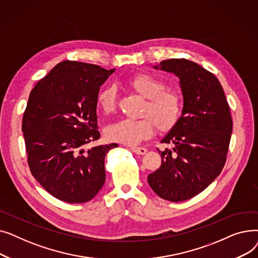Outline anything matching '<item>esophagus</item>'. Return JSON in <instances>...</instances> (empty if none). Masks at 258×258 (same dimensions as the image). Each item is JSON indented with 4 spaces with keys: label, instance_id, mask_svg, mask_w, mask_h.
Returning <instances> with one entry per match:
<instances>
[{
    "label": "esophagus",
    "instance_id": "esophagus-1",
    "mask_svg": "<svg viewBox=\"0 0 258 258\" xmlns=\"http://www.w3.org/2000/svg\"><path fill=\"white\" fill-rule=\"evenodd\" d=\"M132 151L137 155H144L147 152V150L144 147H132Z\"/></svg>",
    "mask_w": 258,
    "mask_h": 258
}]
</instances>
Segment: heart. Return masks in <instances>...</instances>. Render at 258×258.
I'll return each instance as SVG.
<instances>
[{"mask_svg":"<svg viewBox=\"0 0 258 258\" xmlns=\"http://www.w3.org/2000/svg\"><path fill=\"white\" fill-rule=\"evenodd\" d=\"M128 88L146 99L141 115L142 119H123L111 124L105 131L106 138L117 143L136 145L151 138L156 126L166 133L179 123L184 112L182 93L151 74H138L127 81ZM97 107L104 115H112L117 110V90L113 86L102 88L96 96Z\"/></svg>","mask_w":258,"mask_h":258,"instance_id":"1","label":"heart"}]
</instances>
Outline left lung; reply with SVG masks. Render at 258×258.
I'll list each match as a JSON object with an SVG mask.
<instances>
[{"label": "left lung", "mask_w": 258, "mask_h": 258, "mask_svg": "<svg viewBox=\"0 0 258 258\" xmlns=\"http://www.w3.org/2000/svg\"><path fill=\"white\" fill-rule=\"evenodd\" d=\"M160 69L180 78L184 112L161 141L173 148H158L161 166L147 181L160 198L183 202L202 192L221 173L233 122L224 90L211 72L185 58L161 61Z\"/></svg>", "instance_id": "left-lung-1"}]
</instances>
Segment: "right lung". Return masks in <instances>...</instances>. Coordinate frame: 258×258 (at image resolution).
<instances>
[{"label": "right lung", "instance_id": "add662e5", "mask_svg": "<svg viewBox=\"0 0 258 258\" xmlns=\"http://www.w3.org/2000/svg\"><path fill=\"white\" fill-rule=\"evenodd\" d=\"M114 71L64 60L30 92L22 122L27 161L36 181L60 201L88 202L104 184L105 155L118 145L87 146L100 138L96 96Z\"/></svg>", "mask_w": 258, "mask_h": 258}]
</instances>
